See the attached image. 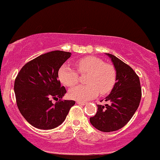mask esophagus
<instances>
[{"label": "esophagus", "instance_id": "obj_1", "mask_svg": "<svg viewBox=\"0 0 160 160\" xmlns=\"http://www.w3.org/2000/svg\"><path fill=\"white\" fill-rule=\"evenodd\" d=\"M77 103L79 105H81V106H84V105L87 104V102H80V101H77Z\"/></svg>", "mask_w": 160, "mask_h": 160}]
</instances>
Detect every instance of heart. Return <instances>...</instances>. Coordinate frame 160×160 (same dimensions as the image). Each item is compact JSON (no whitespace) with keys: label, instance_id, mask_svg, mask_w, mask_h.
Here are the masks:
<instances>
[{"label":"heart","instance_id":"heart-1","mask_svg":"<svg viewBox=\"0 0 160 160\" xmlns=\"http://www.w3.org/2000/svg\"><path fill=\"white\" fill-rule=\"evenodd\" d=\"M77 71L80 74L89 73L86 79L87 85H80L71 89L70 98L77 101H87L112 90L116 80V72L111 64H106L102 59L88 56L76 61ZM60 81L68 87H73L78 82V73L68 64L61 67L58 71Z\"/></svg>","mask_w":160,"mask_h":160}]
</instances>
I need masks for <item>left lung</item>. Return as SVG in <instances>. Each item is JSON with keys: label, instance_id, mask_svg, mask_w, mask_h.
I'll use <instances>...</instances> for the list:
<instances>
[{"label": "left lung", "instance_id": "obj_1", "mask_svg": "<svg viewBox=\"0 0 160 160\" xmlns=\"http://www.w3.org/2000/svg\"><path fill=\"white\" fill-rule=\"evenodd\" d=\"M106 54L115 67L116 83L105 99L108 104L97 105V112L89 122L100 131L111 132L122 128L133 117L141 99V87L139 77L131 67L113 54Z\"/></svg>", "mask_w": 160, "mask_h": 160}]
</instances>
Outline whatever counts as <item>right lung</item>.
Segmentation results:
<instances>
[{"label":"right lung","mask_w":160,"mask_h":160,"mask_svg":"<svg viewBox=\"0 0 160 160\" xmlns=\"http://www.w3.org/2000/svg\"><path fill=\"white\" fill-rule=\"evenodd\" d=\"M71 52L53 51L42 54L22 68L14 83L17 105L24 118L38 129L51 130L64 122L73 100L61 99L66 89L61 87L58 71Z\"/></svg>","instance_id":"1"}]
</instances>
